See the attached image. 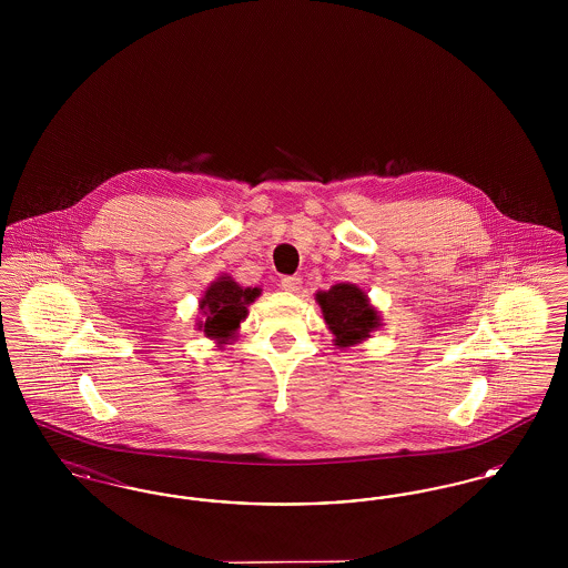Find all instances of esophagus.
<instances>
[{"label": "esophagus", "instance_id": "34e87169", "mask_svg": "<svg viewBox=\"0 0 568 568\" xmlns=\"http://www.w3.org/2000/svg\"><path fill=\"white\" fill-rule=\"evenodd\" d=\"M300 287H302V278L300 276H285V278H281V290H285L290 294H296Z\"/></svg>", "mask_w": 568, "mask_h": 568}]
</instances>
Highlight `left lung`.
<instances>
[{
  "label": "left lung",
  "mask_w": 568,
  "mask_h": 568,
  "mask_svg": "<svg viewBox=\"0 0 568 568\" xmlns=\"http://www.w3.org/2000/svg\"><path fill=\"white\" fill-rule=\"evenodd\" d=\"M315 297L338 347H353L366 341L381 325L377 308L357 285L336 283Z\"/></svg>",
  "instance_id": "1"
}]
</instances>
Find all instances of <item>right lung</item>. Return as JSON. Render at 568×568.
I'll return each instance as SVG.
<instances>
[{"label":"right lung","instance_id":"obj_1","mask_svg":"<svg viewBox=\"0 0 568 568\" xmlns=\"http://www.w3.org/2000/svg\"><path fill=\"white\" fill-rule=\"evenodd\" d=\"M260 294V287H241L232 276H219L209 285L204 296L200 297V311L204 320L197 322V329L219 343L232 341L234 332L246 317V306L255 302Z\"/></svg>","mask_w":568,"mask_h":568}]
</instances>
